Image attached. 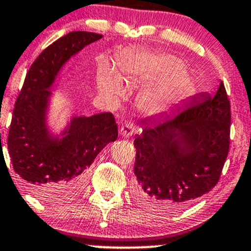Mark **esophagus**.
Masks as SVG:
<instances>
[{
	"label": "esophagus",
	"instance_id": "obj_1",
	"mask_svg": "<svg viewBox=\"0 0 251 251\" xmlns=\"http://www.w3.org/2000/svg\"><path fill=\"white\" fill-rule=\"evenodd\" d=\"M136 131L133 121H125L120 127V134L124 137H131Z\"/></svg>",
	"mask_w": 251,
	"mask_h": 251
}]
</instances>
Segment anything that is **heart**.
Segmentation results:
<instances>
[{
	"mask_svg": "<svg viewBox=\"0 0 251 251\" xmlns=\"http://www.w3.org/2000/svg\"><path fill=\"white\" fill-rule=\"evenodd\" d=\"M123 77L128 83L154 79L139 96V106L145 113H156L163 108L188 85V75L182 62L170 53H140L124 57L119 62V74L109 65L98 71V85L103 93L121 95Z\"/></svg>",
	"mask_w": 251,
	"mask_h": 251,
	"instance_id": "b5f03b06",
	"label": "heart"
}]
</instances>
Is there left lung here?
I'll return each mask as SVG.
<instances>
[{
    "instance_id": "left-lung-1",
    "label": "left lung",
    "mask_w": 251,
    "mask_h": 251,
    "mask_svg": "<svg viewBox=\"0 0 251 251\" xmlns=\"http://www.w3.org/2000/svg\"><path fill=\"white\" fill-rule=\"evenodd\" d=\"M231 104L224 83L157 120L144 121L133 144V194L140 205L175 211L218 183L230 148Z\"/></svg>"
}]
</instances>
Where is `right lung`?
Instances as JSON below:
<instances>
[{"instance_id":"add662e5","label":"right lung","mask_w":251,"mask_h":251,"mask_svg":"<svg viewBox=\"0 0 251 251\" xmlns=\"http://www.w3.org/2000/svg\"><path fill=\"white\" fill-rule=\"evenodd\" d=\"M101 38L98 33L75 31L52 43L27 71L15 101L8 152L14 172L41 199L67 201L78 194L95 157L118 138L112 113L75 117L59 140L50 136L45 124L49 89L60 68L84 46Z\"/></svg>"}]
</instances>
